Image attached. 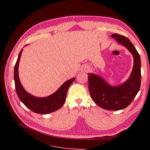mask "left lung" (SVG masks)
<instances>
[{
	"instance_id": "left-lung-1",
	"label": "left lung",
	"mask_w": 150,
	"mask_h": 150,
	"mask_svg": "<svg viewBox=\"0 0 150 150\" xmlns=\"http://www.w3.org/2000/svg\"><path fill=\"white\" fill-rule=\"evenodd\" d=\"M111 36L132 54L134 61L131 74L125 83L112 87L101 77L89 74V90L92 100L98 106L109 111H118L128 106L140 89L141 62L139 53L129 39L117 33Z\"/></svg>"
}]
</instances>
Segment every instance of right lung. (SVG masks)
Listing matches in <instances>:
<instances>
[{
    "label": "right lung",
    "mask_w": 150,
    "mask_h": 150,
    "mask_svg": "<svg viewBox=\"0 0 150 150\" xmlns=\"http://www.w3.org/2000/svg\"><path fill=\"white\" fill-rule=\"evenodd\" d=\"M22 50L21 51L14 66V78L15 88L18 96L26 107L35 113L47 114L61 108L66 101L67 91L70 84L75 78H73L66 81L61 87L50 96L44 98L35 97L28 93L22 86L18 75V66Z\"/></svg>",
    "instance_id": "obj_1"
}]
</instances>
